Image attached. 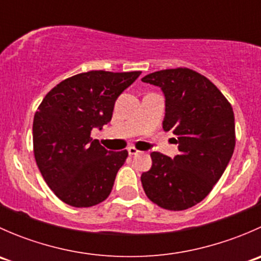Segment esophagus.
<instances>
[{
	"label": "esophagus",
	"mask_w": 261,
	"mask_h": 261,
	"mask_svg": "<svg viewBox=\"0 0 261 261\" xmlns=\"http://www.w3.org/2000/svg\"><path fill=\"white\" fill-rule=\"evenodd\" d=\"M127 151H128V155H131V156H133V155H136L139 152V150L136 149L135 146H130L127 149Z\"/></svg>",
	"instance_id": "34e87169"
}]
</instances>
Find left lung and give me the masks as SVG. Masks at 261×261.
Returning a JSON list of instances; mask_svg holds the SVG:
<instances>
[{
    "label": "left lung",
    "instance_id": "left-lung-1",
    "mask_svg": "<svg viewBox=\"0 0 261 261\" xmlns=\"http://www.w3.org/2000/svg\"><path fill=\"white\" fill-rule=\"evenodd\" d=\"M165 96L164 131H173L180 154L152 151L141 184L152 203L169 211L191 208L206 198L225 172L236 144L231 103L208 78L189 68L150 73L141 80Z\"/></svg>",
    "mask_w": 261,
    "mask_h": 261
}]
</instances>
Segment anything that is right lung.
Listing matches in <instances>:
<instances>
[{"mask_svg":"<svg viewBox=\"0 0 261 261\" xmlns=\"http://www.w3.org/2000/svg\"><path fill=\"white\" fill-rule=\"evenodd\" d=\"M141 72L91 70L62 81L34 116L36 164L55 196L72 207H92L110 196L128 152L109 151L91 138L110 122L117 97Z\"/></svg>","mask_w":261,"mask_h":261,"instance_id":"1","label":"right lung"}]
</instances>
